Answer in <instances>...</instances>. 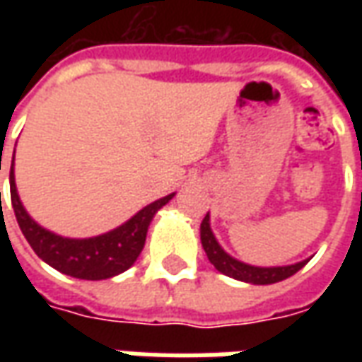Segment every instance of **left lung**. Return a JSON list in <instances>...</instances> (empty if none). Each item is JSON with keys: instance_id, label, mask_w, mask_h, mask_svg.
Segmentation results:
<instances>
[{"instance_id": "obj_1", "label": "left lung", "mask_w": 362, "mask_h": 362, "mask_svg": "<svg viewBox=\"0 0 362 362\" xmlns=\"http://www.w3.org/2000/svg\"><path fill=\"white\" fill-rule=\"evenodd\" d=\"M199 236H202V246H204L205 254H207V258H209V262L215 266L217 272L225 273L233 279L252 283V285H272V283H277V281L287 279V277L295 275L298 269H303L308 264V259H303V262L293 264V266L256 267L248 266L244 262H238L233 256H228L217 243V238H215V235L211 233V227H209V213L202 221Z\"/></svg>"}]
</instances>
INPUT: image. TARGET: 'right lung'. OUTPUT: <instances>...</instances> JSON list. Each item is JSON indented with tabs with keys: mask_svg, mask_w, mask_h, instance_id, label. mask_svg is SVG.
<instances>
[{
	"mask_svg": "<svg viewBox=\"0 0 362 362\" xmlns=\"http://www.w3.org/2000/svg\"><path fill=\"white\" fill-rule=\"evenodd\" d=\"M9 186H11V204L17 223L30 248L36 252V256L58 272L87 281L110 279L134 266L145 246L147 228L155 213L174 197V194H170L153 202L110 233L93 238H64L40 227L25 211L15 186L13 163Z\"/></svg>",
	"mask_w": 362,
	"mask_h": 362,
	"instance_id": "right-lung-1",
	"label": "right lung"
}]
</instances>
